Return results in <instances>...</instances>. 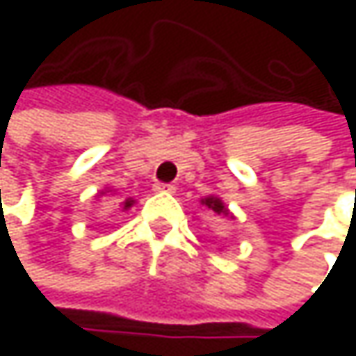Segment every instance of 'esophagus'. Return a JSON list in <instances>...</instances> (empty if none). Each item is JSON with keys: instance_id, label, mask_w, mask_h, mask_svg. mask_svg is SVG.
<instances>
[{"instance_id": "1", "label": "esophagus", "mask_w": 356, "mask_h": 356, "mask_svg": "<svg viewBox=\"0 0 356 356\" xmlns=\"http://www.w3.org/2000/svg\"><path fill=\"white\" fill-rule=\"evenodd\" d=\"M154 191H169V193H173L175 187L171 183H154Z\"/></svg>"}]
</instances>
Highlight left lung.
<instances>
[{"label": "left lung", "instance_id": "left-lung-1", "mask_svg": "<svg viewBox=\"0 0 356 356\" xmlns=\"http://www.w3.org/2000/svg\"><path fill=\"white\" fill-rule=\"evenodd\" d=\"M204 206H208V208H210L214 214H218V216H220V214H229L227 208H225V204H222L218 197H206V200H204Z\"/></svg>", "mask_w": 356, "mask_h": 356}]
</instances>
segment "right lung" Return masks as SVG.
Here are the masks:
<instances>
[{
	"label": "right lung",
	"instance_id": "1",
	"mask_svg": "<svg viewBox=\"0 0 356 356\" xmlns=\"http://www.w3.org/2000/svg\"><path fill=\"white\" fill-rule=\"evenodd\" d=\"M131 204H134V200H127V202H125V204H123V208H129V206H131Z\"/></svg>",
	"mask_w": 356,
	"mask_h": 356
}]
</instances>
